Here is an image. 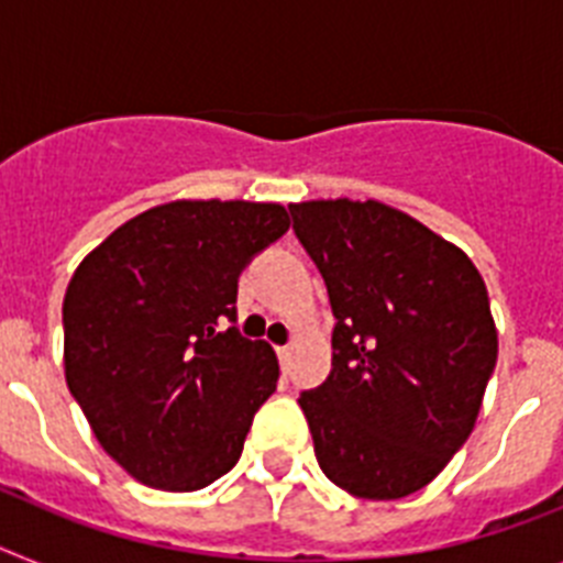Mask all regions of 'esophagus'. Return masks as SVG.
Segmentation results:
<instances>
[{
  "instance_id": "34e87169",
  "label": "esophagus",
  "mask_w": 563,
  "mask_h": 563,
  "mask_svg": "<svg viewBox=\"0 0 563 563\" xmlns=\"http://www.w3.org/2000/svg\"><path fill=\"white\" fill-rule=\"evenodd\" d=\"M274 352H277V361H280V366H283V369H286V366H289L291 349L289 346H277V349H274Z\"/></svg>"
}]
</instances>
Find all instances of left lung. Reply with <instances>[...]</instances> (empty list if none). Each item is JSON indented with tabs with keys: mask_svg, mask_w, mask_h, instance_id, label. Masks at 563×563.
Segmentation results:
<instances>
[{
	"mask_svg": "<svg viewBox=\"0 0 563 563\" xmlns=\"http://www.w3.org/2000/svg\"><path fill=\"white\" fill-rule=\"evenodd\" d=\"M334 314L332 372L300 391L323 475L366 500L418 493L470 438L498 357L478 268L404 211L289 206Z\"/></svg>",
	"mask_w": 563,
	"mask_h": 563,
	"instance_id": "obj_1",
	"label": "left lung"
}]
</instances>
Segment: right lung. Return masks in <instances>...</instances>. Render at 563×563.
<instances>
[{
  "label": "right lung",
  "mask_w": 563,
  "mask_h": 563,
  "mask_svg": "<svg viewBox=\"0 0 563 563\" xmlns=\"http://www.w3.org/2000/svg\"><path fill=\"white\" fill-rule=\"evenodd\" d=\"M286 231L274 202L177 200L120 225L70 277L65 380L145 486L194 493L240 461L280 366L234 325L238 280Z\"/></svg>",
  "instance_id": "1"
}]
</instances>
